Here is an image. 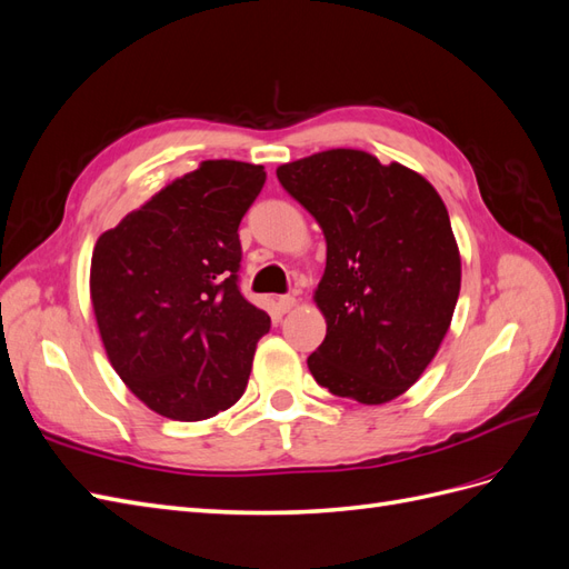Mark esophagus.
I'll list each match as a JSON object with an SVG mask.
<instances>
[{
    "label": "esophagus",
    "instance_id": "obj_1",
    "mask_svg": "<svg viewBox=\"0 0 569 569\" xmlns=\"http://www.w3.org/2000/svg\"><path fill=\"white\" fill-rule=\"evenodd\" d=\"M278 303H280V311H282V313H287V311H291V308L297 306V299L291 297V295H284V297H280V299H278Z\"/></svg>",
    "mask_w": 569,
    "mask_h": 569
}]
</instances>
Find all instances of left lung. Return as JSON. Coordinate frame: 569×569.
I'll return each mask as SVG.
<instances>
[{"instance_id": "1", "label": "left lung", "mask_w": 569, "mask_h": 569, "mask_svg": "<svg viewBox=\"0 0 569 569\" xmlns=\"http://www.w3.org/2000/svg\"><path fill=\"white\" fill-rule=\"evenodd\" d=\"M278 180L327 242L316 289L327 335L308 370L358 403L396 399L432 363L460 295L449 211L416 170L358 149L284 163Z\"/></svg>"}]
</instances>
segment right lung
<instances>
[{"instance_id":"add662e5","label":"right lung","mask_w":569,"mask_h":569,"mask_svg":"<svg viewBox=\"0 0 569 569\" xmlns=\"http://www.w3.org/2000/svg\"><path fill=\"white\" fill-rule=\"evenodd\" d=\"M263 166L201 161L97 239L90 295L113 370L153 412L197 422L244 393L270 318L239 291V222Z\"/></svg>"}]
</instances>
